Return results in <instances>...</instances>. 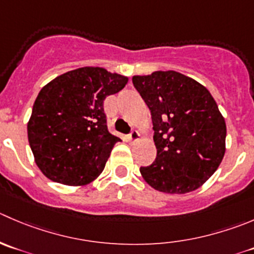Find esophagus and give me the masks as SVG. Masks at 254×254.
Wrapping results in <instances>:
<instances>
[{
  "mask_svg": "<svg viewBox=\"0 0 254 254\" xmlns=\"http://www.w3.org/2000/svg\"><path fill=\"white\" fill-rule=\"evenodd\" d=\"M127 139H129V141H131V142L137 141V140L140 139V134L136 131V130H132V131L127 135Z\"/></svg>",
  "mask_w": 254,
  "mask_h": 254,
  "instance_id": "esophagus-1",
  "label": "esophagus"
}]
</instances>
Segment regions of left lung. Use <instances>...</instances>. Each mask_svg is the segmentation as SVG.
<instances>
[{
    "instance_id": "obj_1",
    "label": "left lung",
    "mask_w": 254,
    "mask_h": 254,
    "mask_svg": "<svg viewBox=\"0 0 254 254\" xmlns=\"http://www.w3.org/2000/svg\"><path fill=\"white\" fill-rule=\"evenodd\" d=\"M132 84L151 113L157 149L155 161L140 167L145 181L166 193L198 189L225 155L226 123L211 93L174 70L135 75Z\"/></svg>"
}]
</instances>
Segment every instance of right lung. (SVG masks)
I'll return each mask as SVG.
<instances>
[{"label":"right lung","mask_w":254,"mask_h":254,"mask_svg":"<svg viewBox=\"0 0 254 254\" xmlns=\"http://www.w3.org/2000/svg\"><path fill=\"white\" fill-rule=\"evenodd\" d=\"M127 78L104 68L70 70L38 93L27 131L36 164L49 180L78 186L97 179L119 137L110 134L104 99Z\"/></svg>","instance_id":"add662e5"}]
</instances>
